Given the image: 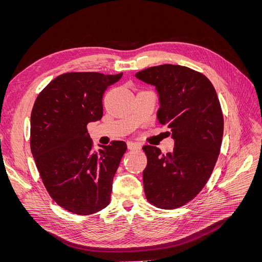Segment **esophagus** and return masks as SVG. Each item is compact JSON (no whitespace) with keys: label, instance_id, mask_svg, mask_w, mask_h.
Here are the masks:
<instances>
[{"label":"esophagus","instance_id":"34e87169","mask_svg":"<svg viewBox=\"0 0 262 262\" xmlns=\"http://www.w3.org/2000/svg\"><path fill=\"white\" fill-rule=\"evenodd\" d=\"M126 145H128L129 149H140L141 148V145L139 143H136V142H128Z\"/></svg>","mask_w":262,"mask_h":262}]
</instances>
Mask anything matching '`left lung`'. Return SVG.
<instances>
[{
  "label": "left lung",
  "instance_id": "obj_1",
  "mask_svg": "<svg viewBox=\"0 0 262 262\" xmlns=\"http://www.w3.org/2000/svg\"><path fill=\"white\" fill-rule=\"evenodd\" d=\"M136 76L156 87L158 121L175 140L172 152L166 154L156 146H143L146 199L156 208L177 209L201 191L217 161L224 130L220 100L209 78L187 67L157 66Z\"/></svg>",
  "mask_w": 262,
  "mask_h": 262
}]
</instances>
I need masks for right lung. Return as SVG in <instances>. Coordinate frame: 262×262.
Wrapping results in <instances>:
<instances>
[{
  "mask_svg": "<svg viewBox=\"0 0 262 262\" xmlns=\"http://www.w3.org/2000/svg\"><path fill=\"white\" fill-rule=\"evenodd\" d=\"M122 73L71 72L39 93L30 117V149L53 201L78 215L110 202L113 179L126 150L123 141L94 149L89 122L102 117V96Z\"/></svg>",
  "mask_w": 262,
  "mask_h": 262,
  "instance_id": "add662e5",
  "label": "right lung"
}]
</instances>
